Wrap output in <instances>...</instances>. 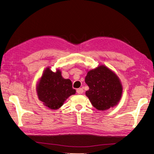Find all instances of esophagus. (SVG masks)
Segmentation results:
<instances>
[{
    "instance_id": "34e87169",
    "label": "esophagus",
    "mask_w": 154,
    "mask_h": 154,
    "mask_svg": "<svg viewBox=\"0 0 154 154\" xmlns=\"http://www.w3.org/2000/svg\"><path fill=\"white\" fill-rule=\"evenodd\" d=\"M76 92H77L78 94H83V89L82 88H79L76 90Z\"/></svg>"
}]
</instances>
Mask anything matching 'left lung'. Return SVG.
<instances>
[{
  "label": "left lung",
  "mask_w": 154,
  "mask_h": 154,
  "mask_svg": "<svg viewBox=\"0 0 154 154\" xmlns=\"http://www.w3.org/2000/svg\"><path fill=\"white\" fill-rule=\"evenodd\" d=\"M85 81L89 87L85 94L94 108L103 111L118 104L123 87L117 74L111 69L101 65L89 70Z\"/></svg>",
  "instance_id": "obj_1"
}]
</instances>
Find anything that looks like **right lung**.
I'll list each match as a JSON object with an SVG mask.
<instances>
[{
	"label": "right lung",
	"mask_w": 154,
	"mask_h": 154,
	"mask_svg": "<svg viewBox=\"0 0 154 154\" xmlns=\"http://www.w3.org/2000/svg\"><path fill=\"white\" fill-rule=\"evenodd\" d=\"M36 91L38 100L51 110L60 109L70 96L76 93L71 81L63 78L59 69L53 72L49 67L44 70L37 82Z\"/></svg>",
	"instance_id": "right-lung-1"
}]
</instances>
